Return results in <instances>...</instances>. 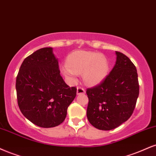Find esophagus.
<instances>
[{
	"label": "esophagus",
	"instance_id": "1",
	"mask_svg": "<svg viewBox=\"0 0 156 156\" xmlns=\"http://www.w3.org/2000/svg\"><path fill=\"white\" fill-rule=\"evenodd\" d=\"M86 92L85 89H83L81 87H78L77 88V94H84Z\"/></svg>",
	"mask_w": 156,
	"mask_h": 156
}]
</instances>
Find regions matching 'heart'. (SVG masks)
Instances as JSON below:
<instances>
[{
  "label": "heart",
  "mask_w": 156,
  "mask_h": 156,
  "mask_svg": "<svg viewBox=\"0 0 156 156\" xmlns=\"http://www.w3.org/2000/svg\"><path fill=\"white\" fill-rule=\"evenodd\" d=\"M62 67V72L68 80L74 82L78 73H81L84 82L88 86H94L105 79L109 71V62L102 54L96 52H73Z\"/></svg>",
  "instance_id": "b5f03b06"
}]
</instances>
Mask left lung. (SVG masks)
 I'll return each mask as SVG.
<instances>
[{"label":"left lung","instance_id":"left-lung-1","mask_svg":"<svg viewBox=\"0 0 156 156\" xmlns=\"http://www.w3.org/2000/svg\"><path fill=\"white\" fill-rule=\"evenodd\" d=\"M113 68L101 83L86 90L87 119L99 130H111L126 121L139 96L136 69L126 56L115 51Z\"/></svg>","mask_w":156,"mask_h":156}]
</instances>
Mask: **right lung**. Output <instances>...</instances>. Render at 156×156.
I'll use <instances>...</instances> for the list:
<instances>
[{"label": "right lung", "instance_id": "right-lung-1", "mask_svg": "<svg viewBox=\"0 0 156 156\" xmlns=\"http://www.w3.org/2000/svg\"><path fill=\"white\" fill-rule=\"evenodd\" d=\"M16 89L22 113L42 128L55 127L65 121L77 90L63 80L51 47L41 48L24 59Z\"/></svg>", "mask_w": 156, "mask_h": 156}]
</instances>
